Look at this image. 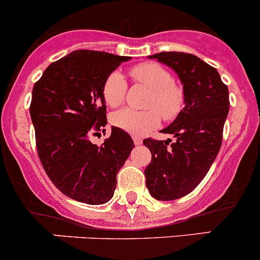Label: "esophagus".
Returning a JSON list of instances; mask_svg holds the SVG:
<instances>
[{"mask_svg":"<svg viewBox=\"0 0 260 260\" xmlns=\"http://www.w3.org/2000/svg\"><path fill=\"white\" fill-rule=\"evenodd\" d=\"M142 139H140V138H138V137H135L134 138V144L135 145H140V144H142Z\"/></svg>","mask_w":260,"mask_h":260,"instance_id":"obj_1","label":"esophagus"}]
</instances>
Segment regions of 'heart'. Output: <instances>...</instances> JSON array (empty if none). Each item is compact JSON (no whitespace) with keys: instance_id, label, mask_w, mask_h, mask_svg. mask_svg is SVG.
<instances>
[{"instance_id":"1","label":"heart","mask_w":260,"mask_h":260,"mask_svg":"<svg viewBox=\"0 0 260 260\" xmlns=\"http://www.w3.org/2000/svg\"><path fill=\"white\" fill-rule=\"evenodd\" d=\"M135 83L150 89L147 106L149 110L138 111L122 108L116 111L111 117L113 125L133 135H144L159 125L163 120L172 121L181 113L185 106V90L175 83L171 73L155 62L135 65L128 71ZM127 83L120 71H113L103 84V97L111 107H117L125 101ZM161 115H159V113Z\"/></svg>"}]
</instances>
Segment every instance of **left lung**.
I'll use <instances>...</instances> for the list:
<instances>
[{
  "mask_svg": "<svg viewBox=\"0 0 260 260\" xmlns=\"http://www.w3.org/2000/svg\"><path fill=\"white\" fill-rule=\"evenodd\" d=\"M149 58L171 68L185 90L184 110L162 130L176 140H143L152 153L144 170L149 194L158 200H175L200 184L218 154L230 110L229 89L218 71L194 54L160 52Z\"/></svg>",
  "mask_w": 260,
  "mask_h": 260,
  "instance_id": "8db88e82",
  "label": "left lung"
}]
</instances>
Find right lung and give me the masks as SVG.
Here are the masks:
<instances>
[{"label": "right lung", "instance_id": "1", "mask_svg": "<svg viewBox=\"0 0 260 260\" xmlns=\"http://www.w3.org/2000/svg\"><path fill=\"white\" fill-rule=\"evenodd\" d=\"M126 56L79 49L44 70L34 84L30 117L37 150L54 186L78 202L105 204L116 189V176L134 142L112 126L101 147L90 142L107 125L103 84Z\"/></svg>", "mask_w": 260, "mask_h": 260}]
</instances>
